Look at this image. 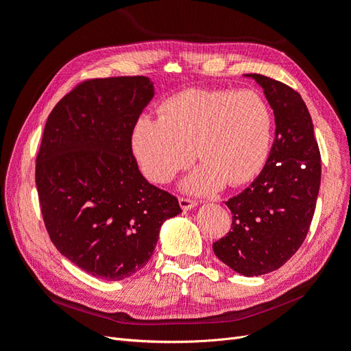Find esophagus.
Wrapping results in <instances>:
<instances>
[{"label": "esophagus", "mask_w": 351, "mask_h": 351, "mask_svg": "<svg viewBox=\"0 0 351 351\" xmlns=\"http://www.w3.org/2000/svg\"><path fill=\"white\" fill-rule=\"evenodd\" d=\"M178 202H180V206H182V209H183V210L193 209V208L197 205V202H196V200H193V199H189V197H180V199H178Z\"/></svg>", "instance_id": "obj_1"}]
</instances>
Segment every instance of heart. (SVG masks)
Segmentation results:
<instances>
[{
  "mask_svg": "<svg viewBox=\"0 0 351 351\" xmlns=\"http://www.w3.org/2000/svg\"><path fill=\"white\" fill-rule=\"evenodd\" d=\"M271 133L272 112L256 92L187 89L168 98L158 119H137L132 149L142 173L155 183L168 182L196 155L202 167L186 187L210 193L222 183L250 182L268 156Z\"/></svg>",
  "mask_w": 351,
  "mask_h": 351,
  "instance_id": "b5f03b06",
  "label": "heart"
}]
</instances>
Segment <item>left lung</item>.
I'll use <instances>...</instances> for the list:
<instances>
[{
    "label": "left lung",
    "instance_id": "8db88e82",
    "mask_svg": "<svg viewBox=\"0 0 351 351\" xmlns=\"http://www.w3.org/2000/svg\"><path fill=\"white\" fill-rule=\"evenodd\" d=\"M246 76L274 110L275 139L261 174L226 202L231 231L212 249L232 271L256 277L282 267L304 241L319 193L321 154L300 95L262 74Z\"/></svg>",
    "mask_w": 351,
    "mask_h": 351
}]
</instances>
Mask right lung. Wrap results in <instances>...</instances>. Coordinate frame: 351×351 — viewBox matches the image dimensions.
Here are the masks:
<instances>
[{"label": "right lung", "mask_w": 351, "mask_h": 351, "mask_svg": "<svg viewBox=\"0 0 351 351\" xmlns=\"http://www.w3.org/2000/svg\"><path fill=\"white\" fill-rule=\"evenodd\" d=\"M152 98L145 76L90 79L48 115L35 173L40 212L57 250L93 277L141 271L164 221L182 212L176 196L147 183L132 151Z\"/></svg>", "instance_id": "add662e5"}]
</instances>
